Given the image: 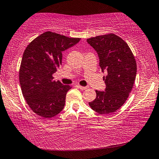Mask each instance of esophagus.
Returning a JSON list of instances; mask_svg holds the SVG:
<instances>
[{
  "label": "esophagus",
  "mask_w": 159,
  "mask_h": 159,
  "mask_svg": "<svg viewBox=\"0 0 159 159\" xmlns=\"http://www.w3.org/2000/svg\"><path fill=\"white\" fill-rule=\"evenodd\" d=\"M76 87H77L78 88H79V89H80V90H85V89H87L88 88V87L87 86H81V85H76Z\"/></svg>",
  "instance_id": "esophagus-1"
}]
</instances>
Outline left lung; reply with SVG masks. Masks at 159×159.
<instances>
[{
  "instance_id": "left-lung-1",
  "label": "left lung",
  "mask_w": 159,
  "mask_h": 159,
  "mask_svg": "<svg viewBox=\"0 0 159 159\" xmlns=\"http://www.w3.org/2000/svg\"><path fill=\"white\" fill-rule=\"evenodd\" d=\"M87 42L98 53L102 71L107 74L103 77L105 90H96V98L89 105L98 114H111L125 103L133 89L135 59L128 45L114 34L90 38Z\"/></svg>"
}]
</instances>
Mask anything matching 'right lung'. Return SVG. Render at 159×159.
Wrapping results in <instances>:
<instances>
[{"label":"right lung","instance_id":"right-lung-1","mask_svg":"<svg viewBox=\"0 0 159 159\" xmlns=\"http://www.w3.org/2000/svg\"><path fill=\"white\" fill-rule=\"evenodd\" d=\"M47 31L32 41L25 50L20 69L23 96L32 111L43 118L60 113L71 87L54 80L53 74L61 64L62 52L80 41Z\"/></svg>","mask_w":159,"mask_h":159}]
</instances>
